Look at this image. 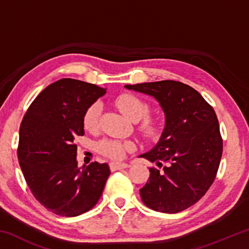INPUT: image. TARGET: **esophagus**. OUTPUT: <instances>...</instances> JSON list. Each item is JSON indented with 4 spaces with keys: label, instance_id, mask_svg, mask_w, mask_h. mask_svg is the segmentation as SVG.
<instances>
[{
    "label": "esophagus",
    "instance_id": "obj_1",
    "mask_svg": "<svg viewBox=\"0 0 249 249\" xmlns=\"http://www.w3.org/2000/svg\"><path fill=\"white\" fill-rule=\"evenodd\" d=\"M128 167L129 166L125 162H111V163H109V168H111L112 171L125 169V168H128Z\"/></svg>",
    "mask_w": 249,
    "mask_h": 249
}]
</instances>
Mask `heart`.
I'll return each mask as SVG.
<instances>
[{
	"instance_id": "obj_1",
	"label": "heart",
	"mask_w": 249,
	"mask_h": 249,
	"mask_svg": "<svg viewBox=\"0 0 249 249\" xmlns=\"http://www.w3.org/2000/svg\"><path fill=\"white\" fill-rule=\"evenodd\" d=\"M117 107L121 112L133 122H138L149 113V105L145 101L134 94H122L116 99ZM101 114V103L95 102L89 107L84 114L83 123L84 127L88 130H95L99 127V121ZM141 132L146 136L153 137L156 136L159 132L158 123L150 117H145L142 120L140 126ZM132 148V145L128 142H121L119 141L107 140L101 142L99 144V150L103 155L112 159H120L124 156L125 150Z\"/></svg>"
}]
</instances>
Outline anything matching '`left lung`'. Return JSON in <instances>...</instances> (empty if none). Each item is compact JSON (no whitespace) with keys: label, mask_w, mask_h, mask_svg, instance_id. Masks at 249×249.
Instances as JSON below:
<instances>
[{"label":"left lung","mask_w":249,"mask_h":249,"mask_svg":"<svg viewBox=\"0 0 249 249\" xmlns=\"http://www.w3.org/2000/svg\"><path fill=\"white\" fill-rule=\"evenodd\" d=\"M124 87L153 96L165 114L157 144L138 156L159 167L149 169L142 201L162 213L190 208L209 190L220 166L223 141L215 112L196 90L174 80Z\"/></svg>","instance_id":"obj_1"}]
</instances>
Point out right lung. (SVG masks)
<instances>
[{"label":"right lung","instance_id":"add662e5","mask_svg":"<svg viewBox=\"0 0 249 249\" xmlns=\"http://www.w3.org/2000/svg\"><path fill=\"white\" fill-rule=\"evenodd\" d=\"M107 89L60 79L33 101L19 128L18 162L36 200L57 215L72 217L98 203L108 178L107 163L78 167L75 138L84 114Z\"/></svg>","mask_w":249,"mask_h":249}]
</instances>
